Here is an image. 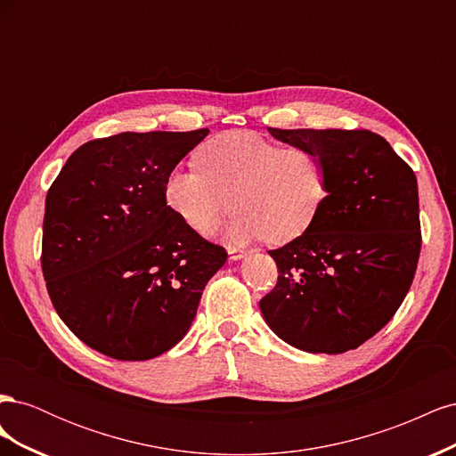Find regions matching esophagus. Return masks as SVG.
<instances>
[{
	"label": "esophagus",
	"mask_w": 456,
	"mask_h": 456,
	"mask_svg": "<svg viewBox=\"0 0 456 456\" xmlns=\"http://www.w3.org/2000/svg\"><path fill=\"white\" fill-rule=\"evenodd\" d=\"M228 255H230V260H241L247 253L240 249H228Z\"/></svg>",
	"instance_id": "esophagus-1"
}]
</instances>
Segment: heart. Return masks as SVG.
Returning a JSON list of instances; mask_svg holds the SVG:
<instances>
[{
    "mask_svg": "<svg viewBox=\"0 0 456 456\" xmlns=\"http://www.w3.org/2000/svg\"><path fill=\"white\" fill-rule=\"evenodd\" d=\"M198 169H173L165 203L200 236L211 233L228 207L233 245L265 238L289 243L315 223L329 194L323 158L306 146H280L251 131H230L196 151Z\"/></svg>",
    "mask_w": 456,
    "mask_h": 456,
    "instance_id": "b5f03b06",
    "label": "heart"
}]
</instances>
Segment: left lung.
I'll list each match as a JSON object with an SVG mask.
<instances>
[{
    "label": "left lung",
    "mask_w": 456,
    "mask_h": 456,
    "mask_svg": "<svg viewBox=\"0 0 456 456\" xmlns=\"http://www.w3.org/2000/svg\"><path fill=\"white\" fill-rule=\"evenodd\" d=\"M268 131L323 158L329 194L306 233L268 251L280 275L260 312L298 350H354L392 320L415 278L417 176L386 139L365 129Z\"/></svg>",
    "instance_id": "left-lung-1"
}]
</instances>
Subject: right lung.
I'll return each instance as SVG.
<instances>
[{
    "instance_id": "1",
    "label": "right lung",
    "mask_w": 456,
    "mask_h": 456,
    "mask_svg": "<svg viewBox=\"0 0 456 456\" xmlns=\"http://www.w3.org/2000/svg\"><path fill=\"white\" fill-rule=\"evenodd\" d=\"M209 129L119 133L68 158L47 191L41 268L54 310L121 362L171 350L226 251L165 203L163 184Z\"/></svg>"
}]
</instances>
